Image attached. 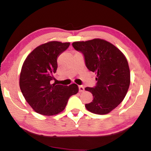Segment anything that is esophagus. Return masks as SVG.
I'll return each instance as SVG.
<instances>
[{
  "instance_id": "esophagus-1",
  "label": "esophagus",
  "mask_w": 151,
  "mask_h": 151,
  "mask_svg": "<svg viewBox=\"0 0 151 151\" xmlns=\"http://www.w3.org/2000/svg\"><path fill=\"white\" fill-rule=\"evenodd\" d=\"M78 90L80 93H82V92H83L84 91H85V88H84L83 86L80 85V86H78Z\"/></svg>"
}]
</instances>
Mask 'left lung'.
<instances>
[{
  "instance_id": "8db88e82",
  "label": "left lung",
  "mask_w": 151,
  "mask_h": 151,
  "mask_svg": "<svg viewBox=\"0 0 151 151\" xmlns=\"http://www.w3.org/2000/svg\"><path fill=\"white\" fill-rule=\"evenodd\" d=\"M83 53L88 69L96 75V85L85 90L93 94V100L85 104L93 113L106 114L123 101L129 88L131 75L125 56L106 40L94 39L73 43Z\"/></svg>"
}]
</instances>
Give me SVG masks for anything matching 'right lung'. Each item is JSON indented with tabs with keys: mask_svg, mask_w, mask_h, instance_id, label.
Listing matches in <instances>:
<instances>
[{
	"mask_svg": "<svg viewBox=\"0 0 151 151\" xmlns=\"http://www.w3.org/2000/svg\"><path fill=\"white\" fill-rule=\"evenodd\" d=\"M70 42L50 41L39 46L27 56L22 65L19 85L22 95L37 113L52 116L60 113L68 99L78 92L76 84H51L57 71V58Z\"/></svg>",
	"mask_w": 151,
	"mask_h": 151,
	"instance_id": "1",
	"label": "right lung"
}]
</instances>
